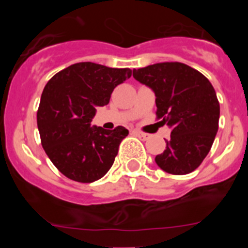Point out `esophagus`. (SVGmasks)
I'll list each match as a JSON object with an SVG mask.
<instances>
[{"mask_svg": "<svg viewBox=\"0 0 248 248\" xmlns=\"http://www.w3.org/2000/svg\"><path fill=\"white\" fill-rule=\"evenodd\" d=\"M133 132H134V134H137V136H138L139 138H141L142 140L150 139V134H149V133H144V132L138 131V129H134Z\"/></svg>", "mask_w": 248, "mask_h": 248, "instance_id": "1", "label": "esophagus"}]
</instances>
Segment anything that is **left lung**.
I'll use <instances>...</instances> for the list:
<instances>
[{
	"mask_svg": "<svg viewBox=\"0 0 248 248\" xmlns=\"http://www.w3.org/2000/svg\"><path fill=\"white\" fill-rule=\"evenodd\" d=\"M133 77L154 90L157 120L172 129L166 150L155 158L157 166L172 175L196 170L218 131L219 103L211 82L181 62L133 69Z\"/></svg>",
	"mask_w": 248,
	"mask_h": 248,
	"instance_id": "left-lung-1",
	"label": "left lung"
}]
</instances>
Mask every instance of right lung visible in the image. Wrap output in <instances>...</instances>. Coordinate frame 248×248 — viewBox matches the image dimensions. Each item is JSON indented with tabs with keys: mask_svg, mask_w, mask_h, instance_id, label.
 Here are the masks:
<instances>
[{
	"mask_svg": "<svg viewBox=\"0 0 248 248\" xmlns=\"http://www.w3.org/2000/svg\"><path fill=\"white\" fill-rule=\"evenodd\" d=\"M131 76L129 68L79 62L47 81L37 124L44 151L66 177L90 184L111 168L128 131L122 126L103 129L90 124L96 107L107 106L115 87Z\"/></svg>",
	"mask_w": 248,
	"mask_h": 248,
	"instance_id": "obj_1",
	"label": "right lung"
}]
</instances>
